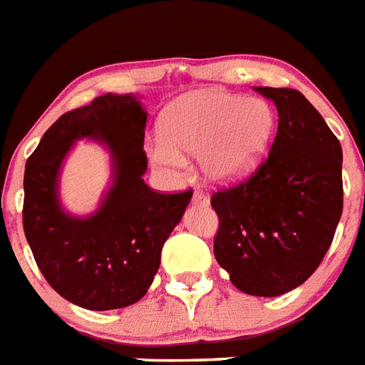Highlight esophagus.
<instances>
[{"label":"esophagus","instance_id":"esophagus-1","mask_svg":"<svg viewBox=\"0 0 365 365\" xmlns=\"http://www.w3.org/2000/svg\"><path fill=\"white\" fill-rule=\"evenodd\" d=\"M193 202L195 205H200V206H206L210 202V199L206 197L205 193H200V191H195L193 193Z\"/></svg>","mask_w":365,"mask_h":365}]
</instances>
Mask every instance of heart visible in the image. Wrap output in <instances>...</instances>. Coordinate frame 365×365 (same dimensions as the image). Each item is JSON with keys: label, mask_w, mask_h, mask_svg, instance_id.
I'll return each mask as SVG.
<instances>
[{"label": "heart", "mask_w": 365, "mask_h": 365, "mask_svg": "<svg viewBox=\"0 0 365 365\" xmlns=\"http://www.w3.org/2000/svg\"><path fill=\"white\" fill-rule=\"evenodd\" d=\"M274 130L265 100L225 93H195L165 111L160 138L148 145V159L168 180H180L189 157H200L206 182L231 185L257 170Z\"/></svg>", "instance_id": "1"}]
</instances>
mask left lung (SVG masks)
<instances>
[{"label":"left lung","mask_w":365,"mask_h":365,"mask_svg":"<svg viewBox=\"0 0 365 365\" xmlns=\"http://www.w3.org/2000/svg\"><path fill=\"white\" fill-rule=\"evenodd\" d=\"M278 111L271 153L248 182L212 195L214 255L235 288L277 297L317 271L343 212V149L294 88L254 87Z\"/></svg>","instance_id":"1"}]
</instances>
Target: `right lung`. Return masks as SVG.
Listing matches in <instances>:
<instances>
[{"instance_id": "1", "label": "right lung", "mask_w": 365, "mask_h": 365, "mask_svg": "<svg viewBox=\"0 0 365 365\" xmlns=\"http://www.w3.org/2000/svg\"><path fill=\"white\" fill-rule=\"evenodd\" d=\"M145 121L138 96L108 93L60 117L26 163L22 222L31 254L54 292L88 311L142 299L193 197L157 193L143 182ZM77 139L102 143L112 160L110 187L88 217H73L59 202V172Z\"/></svg>"}]
</instances>
